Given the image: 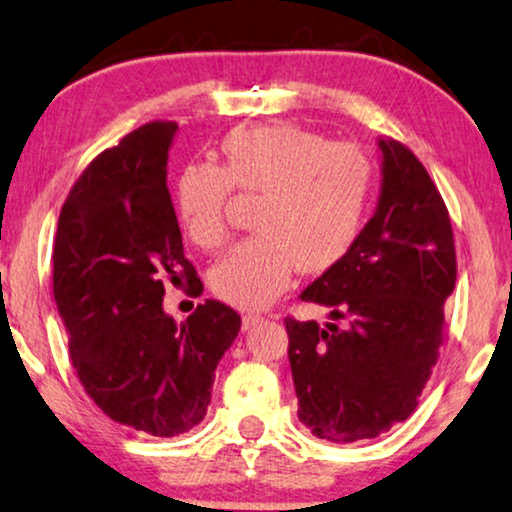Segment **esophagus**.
<instances>
[{"label":"esophagus","instance_id":"1","mask_svg":"<svg viewBox=\"0 0 512 512\" xmlns=\"http://www.w3.org/2000/svg\"><path fill=\"white\" fill-rule=\"evenodd\" d=\"M261 320H263L261 315H244V317H242V329L249 331L251 327H256V324L261 322Z\"/></svg>","mask_w":512,"mask_h":512}]
</instances>
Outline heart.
Instances as JSON below:
<instances>
[{"mask_svg":"<svg viewBox=\"0 0 512 512\" xmlns=\"http://www.w3.org/2000/svg\"><path fill=\"white\" fill-rule=\"evenodd\" d=\"M258 195L254 230L209 272L211 291L258 310L289 287L294 270L322 272L360 237L374 192V164L353 143H329L296 124L242 126L223 138L221 167L185 164L174 181V209L190 242L225 240L230 190Z\"/></svg>","mask_w":512,"mask_h":512,"instance_id":"heart-1","label":"heart"}]
</instances>
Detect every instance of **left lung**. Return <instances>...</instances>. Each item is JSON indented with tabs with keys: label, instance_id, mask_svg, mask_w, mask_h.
I'll use <instances>...</instances> for the list:
<instances>
[{
	"label": "left lung",
	"instance_id": "obj_1",
	"mask_svg": "<svg viewBox=\"0 0 512 512\" xmlns=\"http://www.w3.org/2000/svg\"><path fill=\"white\" fill-rule=\"evenodd\" d=\"M378 157L374 216L301 294L329 308L331 322L284 320L298 421L338 444L369 440L411 416L456 284L451 221L428 171L393 138H378Z\"/></svg>",
	"mask_w": 512,
	"mask_h": 512
}]
</instances>
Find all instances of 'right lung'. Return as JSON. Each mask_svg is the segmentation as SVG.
Masks as SVG:
<instances>
[{"mask_svg":"<svg viewBox=\"0 0 512 512\" xmlns=\"http://www.w3.org/2000/svg\"><path fill=\"white\" fill-rule=\"evenodd\" d=\"M176 131L152 122L101 152L65 199L53 249V296L86 395L112 421L155 437L202 421L242 324L221 301L181 324L162 305L164 282H195L167 188Z\"/></svg>","mask_w":512,"mask_h":512,"instance_id":"add662e5","label":"right lung"}]
</instances>
